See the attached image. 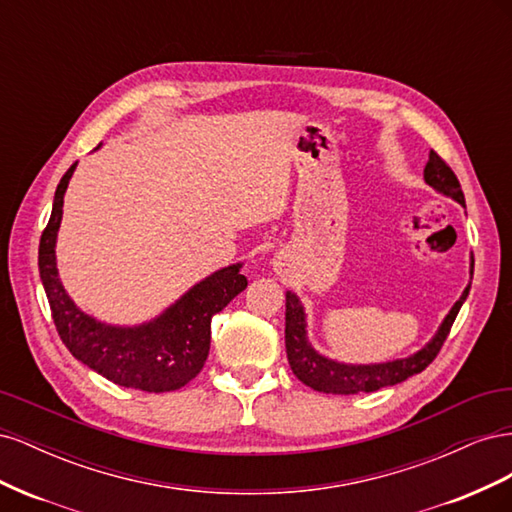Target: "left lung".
Segmentation results:
<instances>
[{
  "mask_svg": "<svg viewBox=\"0 0 512 512\" xmlns=\"http://www.w3.org/2000/svg\"><path fill=\"white\" fill-rule=\"evenodd\" d=\"M425 183L431 185L433 190L451 196L459 205L466 207V198H463L459 179L436 151H429V162L425 166ZM470 273H474V258L470 262ZM470 292L468 288L463 290L459 301L451 307V312L440 324L438 333L433 335L431 342L414 352L408 359L386 361V363H371V365H348L337 363L327 356L318 354L307 339V322H305V309L299 301L297 294L292 290L286 292V354L292 374L297 376L303 384L312 386L314 391L331 393V395H356V393H371L378 391L382 386H393L408 380L414 374L421 371L436 359L444 339L451 333L453 322L459 314V309L466 301Z\"/></svg>",
  "mask_w": 512,
  "mask_h": 512,
  "instance_id": "1",
  "label": "left lung"
}]
</instances>
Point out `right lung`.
<instances>
[{
	"instance_id": "right-lung-1",
	"label": "right lung",
	"mask_w": 512,
	"mask_h": 512,
	"mask_svg": "<svg viewBox=\"0 0 512 512\" xmlns=\"http://www.w3.org/2000/svg\"><path fill=\"white\" fill-rule=\"evenodd\" d=\"M76 164L61 177L51 220L40 237L38 269L61 342L87 367L126 389L177 391L198 376L211 346V318L245 290L241 262L211 273L183 297L138 327H115L81 312L61 286L55 243L64 213V194Z\"/></svg>"
}]
</instances>
